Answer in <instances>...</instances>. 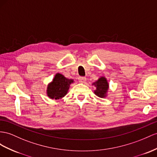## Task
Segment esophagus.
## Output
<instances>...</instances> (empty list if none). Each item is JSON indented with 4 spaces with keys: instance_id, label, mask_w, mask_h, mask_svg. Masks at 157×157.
Listing matches in <instances>:
<instances>
[{
    "instance_id": "1",
    "label": "esophagus",
    "mask_w": 157,
    "mask_h": 157,
    "mask_svg": "<svg viewBox=\"0 0 157 157\" xmlns=\"http://www.w3.org/2000/svg\"><path fill=\"white\" fill-rule=\"evenodd\" d=\"M78 79L80 83H85L86 81V78L85 77H79Z\"/></svg>"
}]
</instances>
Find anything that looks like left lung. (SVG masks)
<instances>
[{
	"label": "left lung",
	"instance_id": "obj_1",
	"mask_svg": "<svg viewBox=\"0 0 157 157\" xmlns=\"http://www.w3.org/2000/svg\"><path fill=\"white\" fill-rule=\"evenodd\" d=\"M96 87V90L94 91V93L99 98H105L107 95V92L109 90V83L105 77H101L93 83Z\"/></svg>",
	"mask_w": 157,
	"mask_h": 157
}]
</instances>
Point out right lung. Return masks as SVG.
Wrapping results in <instances>:
<instances>
[{
    "label": "right lung",
    "instance_id": "obj_1",
    "mask_svg": "<svg viewBox=\"0 0 157 157\" xmlns=\"http://www.w3.org/2000/svg\"><path fill=\"white\" fill-rule=\"evenodd\" d=\"M73 79H67L60 74H56L52 82L48 85L47 95L52 99H59L65 96Z\"/></svg>",
    "mask_w": 157,
    "mask_h": 157
}]
</instances>
